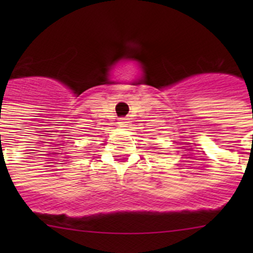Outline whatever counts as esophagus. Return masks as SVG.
<instances>
[{"instance_id":"34e87169","label":"esophagus","mask_w":253,"mask_h":253,"mask_svg":"<svg viewBox=\"0 0 253 253\" xmlns=\"http://www.w3.org/2000/svg\"><path fill=\"white\" fill-rule=\"evenodd\" d=\"M129 124L128 119H126V117H122V119L119 120V125L121 127H127V125Z\"/></svg>"}]
</instances>
